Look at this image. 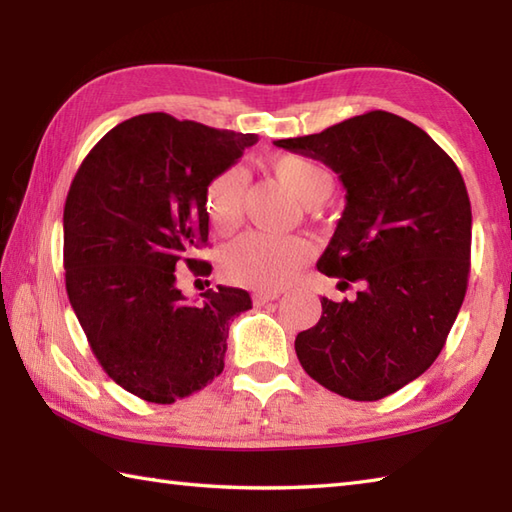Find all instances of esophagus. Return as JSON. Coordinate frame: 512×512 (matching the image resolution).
<instances>
[{
  "instance_id": "obj_1",
  "label": "esophagus",
  "mask_w": 512,
  "mask_h": 512,
  "mask_svg": "<svg viewBox=\"0 0 512 512\" xmlns=\"http://www.w3.org/2000/svg\"><path fill=\"white\" fill-rule=\"evenodd\" d=\"M279 299V292L277 290H257L253 295V303L255 306H264L268 301H275Z\"/></svg>"
}]
</instances>
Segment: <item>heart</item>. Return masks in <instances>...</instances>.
<instances>
[{
  "label": "heart",
  "instance_id": "obj_1",
  "mask_svg": "<svg viewBox=\"0 0 512 512\" xmlns=\"http://www.w3.org/2000/svg\"><path fill=\"white\" fill-rule=\"evenodd\" d=\"M268 169L306 206L325 202L334 191V173L317 160L281 154ZM248 178L242 167H228L215 176L204 193V211L215 231L231 233L242 222ZM308 248L295 237L246 233L224 250L222 268L228 279L250 288H281L297 277Z\"/></svg>",
  "mask_w": 512,
  "mask_h": 512
}]
</instances>
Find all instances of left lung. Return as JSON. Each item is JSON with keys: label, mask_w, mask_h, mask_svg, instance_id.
<instances>
[{"label": "left lung", "mask_w": 512, "mask_h": 512, "mask_svg": "<svg viewBox=\"0 0 512 512\" xmlns=\"http://www.w3.org/2000/svg\"><path fill=\"white\" fill-rule=\"evenodd\" d=\"M275 145L339 173L347 204L317 268L361 281L352 301L321 299L319 323L297 334L299 363L350 400L394 394L436 361L462 308L473 220L462 173L383 110Z\"/></svg>", "instance_id": "1"}]
</instances>
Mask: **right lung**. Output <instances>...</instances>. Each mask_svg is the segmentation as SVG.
I'll return each mask as SVG.
<instances>
[{"label":"right lung","instance_id":"1","mask_svg":"<svg viewBox=\"0 0 512 512\" xmlns=\"http://www.w3.org/2000/svg\"><path fill=\"white\" fill-rule=\"evenodd\" d=\"M255 134L169 114H140L94 145L63 209V268L72 310L116 385L171 405L222 374L228 325L253 308L242 288L187 301L176 270L211 275L193 257L209 242L204 193Z\"/></svg>","mask_w":512,"mask_h":512}]
</instances>
